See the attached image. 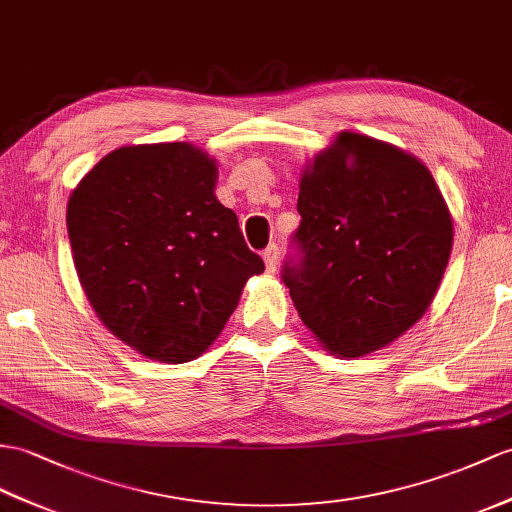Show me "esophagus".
Listing matches in <instances>:
<instances>
[{"mask_svg": "<svg viewBox=\"0 0 512 512\" xmlns=\"http://www.w3.org/2000/svg\"><path fill=\"white\" fill-rule=\"evenodd\" d=\"M263 258H265V267L269 273L278 269V247L276 245H269L263 252Z\"/></svg>", "mask_w": 512, "mask_h": 512, "instance_id": "esophagus-1", "label": "esophagus"}]
</instances>
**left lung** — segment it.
<instances>
[{"label":"left lung","instance_id":"obj_1","mask_svg":"<svg viewBox=\"0 0 512 512\" xmlns=\"http://www.w3.org/2000/svg\"><path fill=\"white\" fill-rule=\"evenodd\" d=\"M297 213V254L282 280L323 350L358 358L415 326L454 243L452 215L421 160L341 132L304 169Z\"/></svg>","mask_w":512,"mask_h":512}]
</instances>
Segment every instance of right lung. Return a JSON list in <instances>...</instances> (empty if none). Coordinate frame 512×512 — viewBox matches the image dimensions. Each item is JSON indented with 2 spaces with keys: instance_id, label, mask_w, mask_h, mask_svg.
<instances>
[{
  "instance_id": "1",
  "label": "right lung",
  "mask_w": 512,
  "mask_h": 512,
  "mask_svg": "<svg viewBox=\"0 0 512 512\" xmlns=\"http://www.w3.org/2000/svg\"><path fill=\"white\" fill-rule=\"evenodd\" d=\"M215 182L217 162L191 143L128 145L69 197L73 263L93 310L119 341L160 363L204 354L245 282L265 271Z\"/></svg>"
}]
</instances>
